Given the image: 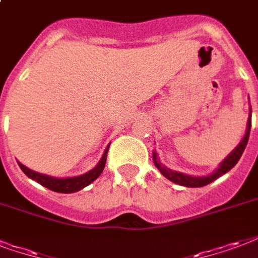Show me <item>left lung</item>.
<instances>
[{
  "instance_id": "8db88e82",
  "label": "left lung",
  "mask_w": 258,
  "mask_h": 258,
  "mask_svg": "<svg viewBox=\"0 0 258 258\" xmlns=\"http://www.w3.org/2000/svg\"><path fill=\"white\" fill-rule=\"evenodd\" d=\"M250 127H251V108L250 114H249V118H247V126H246V133H245V137L242 139L241 143L237 145V148L232 151L231 154L228 155L227 158L224 159L223 162L220 163V166L218 167V170H215L214 173L210 174V175H205V177H195V175H187V174L178 173V171H173L167 168L164 164H162V162L159 160L158 154L154 152L152 155V159H154L155 166L158 167V170L160 173L163 174L164 177L170 179L174 183H178V185H182V186L187 187H201L208 185L211 182H214L215 179H218L219 177H222L223 174H226L227 171H230L235 164L238 163V160L241 159L243 151L246 148L247 140H249V135H250Z\"/></svg>"
}]
</instances>
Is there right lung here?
I'll return each mask as SVG.
<instances>
[{"mask_svg":"<svg viewBox=\"0 0 258 258\" xmlns=\"http://www.w3.org/2000/svg\"><path fill=\"white\" fill-rule=\"evenodd\" d=\"M110 147V145H108ZM108 147L104 151L103 156L99 160V163L96 164L92 170H90L88 173L83 174V175H77V177H69V178H55L46 175V174L36 173L34 170H30L26 167L24 164H21L20 162H17L20 168L23 170V173L26 174L27 177L34 179L38 183H40L42 186L47 187L50 190L58 191V193H75V191L81 190L83 187L88 186L90 183L99 177L102 171H103L104 164H106V159H107V151Z\"/></svg>","mask_w":258,"mask_h":258,"instance_id":"right-lung-1","label":"right lung"}]
</instances>
